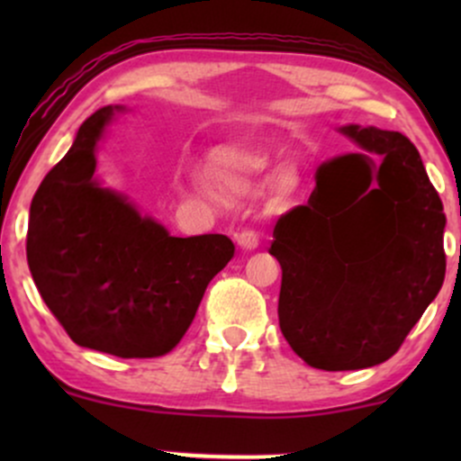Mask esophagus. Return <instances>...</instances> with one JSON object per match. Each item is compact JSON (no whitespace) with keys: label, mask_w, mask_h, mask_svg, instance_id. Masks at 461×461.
Wrapping results in <instances>:
<instances>
[{"label":"esophagus","mask_w":461,"mask_h":461,"mask_svg":"<svg viewBox=\"0 0 461 461\" xmlns=\"http://www.w3.org/2000/svg\"><path fill=\"white\" fill-rule=\"evenodd\" d=\"M238 245H240V249H245V251H253V249H258V245H260V238H258L256 231L245 230L238 234Z\"/></svg>","instance_id":"obj_1"}]
</instances>
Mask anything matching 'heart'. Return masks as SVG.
<instances>
[{
  "label": "heart",
  "mask_w": 461,
  "mask_h": 461,
  "mask_svg": "<svg viewBox=\"0 0 461 461\" xmlns=\"http://www.w3.org/2000/svg\"><path fill=\"white\" fill-rule=\"evenodd\" d=\"M262 158L249 151L234 149V147H221L208 156L203 164V176L208 184L219 193H247L253 186L256 177L264 171Z\"/></svg>",
  "instance_id": "heart-1"
}]
</instances>
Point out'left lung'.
Here are the masks:
<instances>
[{"mask_svg": "<svg viewBox=\"0 0 461 461\" xmlns=\"http://www.w3.org/2000/svg\"><path fill=\"white\" fill-rule=\"evenodd\" d=\"M384 156L322 164L308 203L275 223L268 253L282 264L279 327L321 370H357L399 351L447 271L442 201L420 153L401 131L347 128Z\"/></svg>", "mask_w": 461, "mask_h": 461, "instance_id": "obj_1", "label": "left lung"}]
</instances>
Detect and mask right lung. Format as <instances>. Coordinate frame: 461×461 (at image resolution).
<instances>
[{
	"mask_svg": "<svg viewBox=\"0 0 461 461\" xmlns=\"http://www.w3.org/2000/svg\"><path fill=\"white\" fill-rule=\"evenodd\" d=\"M114 105L79 128L30 205L28 267L73 342L116 357H160L188 331L205 288L234 258L223 234L176 238L93 179Z\"/></svg>",
	"mask_w": 461,
	"mask_h": 461,
	"instance_id": "1",
	"label": "right lung"
}]
</instances>
